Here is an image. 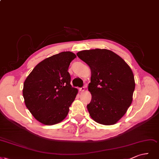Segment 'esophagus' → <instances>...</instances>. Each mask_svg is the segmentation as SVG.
<instances>
[{
    "instance_id": "34e87169",
    "label": "esophagus",
    "mask_w": 159,
    "mask_h": 159,
    "mask_svg": "<svg viewBox=\"0 0 159 159\" xmlns=\"http://www.w3.org/2000/svg\"><path fill=\"white\" fill-rule=\"evenodd\" d=\"M79 91L81 92V93H83V92L85 91V88L84 87H81V88L79 89Z\"/></svg>"
}]
</instances>
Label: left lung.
<instances>
[{
  "label": "left lung",
  "mask_w": 159,
  "mask_h": 159,
  "mask_svg": "<svg viewBox=\"0 0 159 159\" xmlns=\"http://www.w3.org/2000/svg\"><path fill=\"white\" fill-rule=\"evenodd\" d=\"M76 55L91 70L88 89L92 100L87 109L92 119L102 125L116 124L133 100L135 83L130 66L106 49L84 50Z\"/></svg>",
  "instance_id": "obj_1"
}]
</instances>
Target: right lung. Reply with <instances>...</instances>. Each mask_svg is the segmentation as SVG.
<instances>
[{"label": "right lung", "instance_id": "obj_1", "mask_svg": "<svg viewBox=\"0 0 159 159\" xmlns=\"http://www.w3.org/2000/svg\"><path fill=\"white\" fill-rule=\"evenodd\" d=\"M76 55L63 52L41 61L25 80V104L38 121L52 125L62 121L78 90L70 85L68 69Z\"/></svg>", "mask_w": 159, "mask_h": 159}]
</instances>
